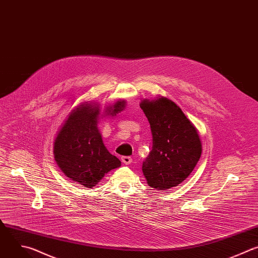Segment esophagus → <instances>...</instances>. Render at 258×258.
I'll list each match as a JSON object with an SVG mask.
<instances>
[{
    "mask_svg": "<svg viewBox=\"0 0 258 258\" xmlns=\"http://www.w3.org/2000/svg\"><path fill=\"white\" fill-rule=\"evenodd\" d=\"M121 160L125 165H130L132 163V158L131 157H122Z\"/></svg>",
    "mask_w": 258,
    "mask_h": 258,
    "instance_id": "1",
    "label": "esophagus"
}]
</instances>
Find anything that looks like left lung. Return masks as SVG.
I'll return each instance as SVG.
<instances>
[{
	"instance_id": "8db88e82",
	"label": "left lung",
	"mask_w": 258,
	"mask_h": 258,
	"mask_svg": "<svg viewBox=\"0 0 258 258\" xmlns=\"http://www.w3.org/2000/svg\"><path fill=\"white\" fill-rule=\"evenodd\" d=\"M152 135V149L142 164L147 184L168 190L182 183L194 170L201 156L197 130L182 110L166 97L142 100Z\"/></svg>"
}]
</instances>
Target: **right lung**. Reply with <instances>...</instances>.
<instances>
[{
  "label": "right lung",
  "instance_id": "add662e5",
  "mask_svg": "<svg viewBox=\"0 0 258 258\" xmlns=\"http://www.w3.org/2000/svg\"><path fill=\"white\" fill-rule=\"evenodd\" d=\"M123 101L107 109L110 115L123 110ZM99 108L83 104L72 111L59 131L54 145L55 160L71 180L87 188L94 187L108 172L121 162L111 154L97 129Z\"/></svg>",
  "mask_w": 258,
  "mask_h": 258
}]
</instances>
